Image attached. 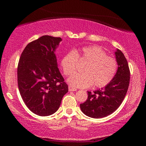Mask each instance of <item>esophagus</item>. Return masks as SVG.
Here are the masks:
<instances>
[{
  "label": "esophagus",
  "instance_id": "34e87169",
  "mask_svg": "<svg viewBox=\"0 0 146 146\" xmlns=\"http://www.w3.org/2000/svg\"><path fill=\"white\" fill-rule=\"evenodd\" d=\"M68 90L69 91H76L77 90V89L75 88H73V87L70 86V85H69L68 86Z\"/></svg>",
  "mask_w": 146,
  "mask_h": 146
}]
</instances>
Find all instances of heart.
Masks as SVG:
<instances>
[{
	"label": "heart",
	"mask_w": 146,
	"mask_h": 146,
	"mask_svg": "<svg viewBox=\"0 0 146 146\" xmlns=\"http://www.w3.org/2000/svg\"><path fill=\"white\" fill-rule=\"evenodd\" d=\"M78 59L87 63L82 68V73H75L68 78V82L76 88H89L94 84L102 88L112 80L117 73V63L114 58L108 56L98 46H88L70 51L63 56L61 66L66 76L76 70Z\"/></svg>",
	"instance_id": "1"
}]
</instances>
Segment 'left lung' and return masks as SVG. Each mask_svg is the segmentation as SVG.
Segmentation results:
<instances>
[{"label": "left lung", "instance_id": "8db88e82", "mask_svg": "<svg viewBox=\"0 0 146 146\" xmlns=\"http://www.w3.org/2000/svg\"><path fill=\"white\" fill-rule=\"evenodd\" d=\"M118 68L114 78L104 88L88 92L87 100L80 107L81 111L91 118L100 119L112 114L124 99L130 81L127 60L120 50L114 52Z\"/></svg>", "mask_w": 146, "mask_h": 146}]
</instances>
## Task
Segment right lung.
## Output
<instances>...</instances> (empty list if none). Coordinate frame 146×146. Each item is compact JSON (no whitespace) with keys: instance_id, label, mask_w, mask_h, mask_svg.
Segmentation results:
<instances>
[{"instance_id":"1","label":"right lung","mask_w":146,"mask_h":146,"mask_svg":"<svg viewBox=\"0 0 146 146\" xmlns=\"http://www.w3.org/2000/svg\"><path fill=\"white\" fill-rule=\"evenodd\" d=\"M61 41L60 37L41 36L26 46L19 60V91L28 109L36 115L54 114L68 91L55 54Z\"/></svg>"}]
</instances>
